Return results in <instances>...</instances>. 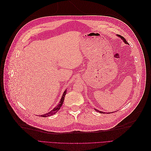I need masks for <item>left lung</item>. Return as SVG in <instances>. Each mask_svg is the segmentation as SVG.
I'll list each match as a JSON object with an SVG mask.
<instances>
[{"label": "left lung", "instance_id": "left-lung-1", "mask_svg": "<svg viewBox=\"0 0 151 151\" xmlns=\"http://www.w3.org/2000/svg\"><path fill=\"white\" fill-rule=\"evenodd\" d=\"M118 37H120L122 40H123V42H124V43H126V44H129V43H128V42H127V41H126V40L125 39V38L124 37H123V36H120V35H118ZM95 110L96 111H98L99 113H104V112H103V111H99V110H98V109H95Z\"/></svg>", "mask_w": 151, "mask_h": 151}]
</instances>
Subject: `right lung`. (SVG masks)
I'll return each instance as SVG.
<instances>
[{
    "instance_id": "right-lung-1",
    "label": "right lung",
    "mask_w": 151,
    "mask_h": 151,
    "mask_svg": "<svg viewBox=\"0 0 151 151\" xmlns=\"http://www.w3.org/2000/svg\"><path fill=\"white\" fill-rule=\"evenodd\" d=\"M66 93H67V89L64 91V93H63V94L62 95V97L60 99V102H59V103L58 104L57 106L56 107H55L52 111H50V112H48L47 113H45V114H44V115H42L40 116H42V117H47V116H50L54 115V114H55L59 110V109H60V107L62 106V104H63V100H64L65 96Z\"/></svg>"
}]
</instances>
